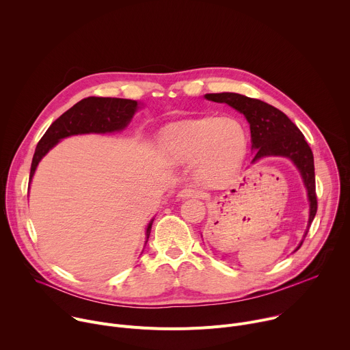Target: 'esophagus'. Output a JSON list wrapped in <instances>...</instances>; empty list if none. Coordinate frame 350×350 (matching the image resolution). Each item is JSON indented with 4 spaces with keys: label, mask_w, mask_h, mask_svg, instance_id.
I'll return each instance as SVG.
<instances>
[{
    "label": "esophagus",
    "mask_w": 350,
    "mask_h": 350,
    "mask_svg": "<svg viewBox=\"0 0 350 350\" xmlns=\"http://www.w3.org/2000/svg\"><path fill=\"white\" fill-rule=\"evenodd\" d=\"M178 196L180 198H201L202 192H201V189H198L196 187L188 185V187H184L178 191Z\"/></svg>",
    "instance_id": "1"
}]
</instances>
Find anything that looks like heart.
Segmentation results:
<instances>
[{
	"instance_id": "heart-1",
	"label": "heart",
	"mask_w": 350,
	"mask_h": 350,
	"mask_svg": "<svg viewBox=\"0 0 350 350\" xmlns=\"http://www.w3.org/2000/svg\"><path fill=\"white\" fill-rule=\"evenodd\" d=\"M163 157L173 165L198 162L204 178L234 174L247 152V131L235 118H202L167 126L159 137Z\"/></svg>"
}]
</instances>
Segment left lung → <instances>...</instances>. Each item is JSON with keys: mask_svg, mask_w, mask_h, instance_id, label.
I'll return each mask as SVG.
<instances>
[{"mask_svg": "<svg viewBox=\"0 0 350 350\" xmlns=\"http://www.w3.org/2000/svg\"><path fill=\"white\" fill-rule=\"evenodd\" d=\"M205 98L213 103L227 104L246 118L249 127H251L252 148L256 151L252 163L266 157H285L289 158L297 170L301 172L310 202L309 224L305 232L306 237L317 212V195L313 152L305 139V135L285 113L260 101V99L249 98L235 92L206 94ZM304 239L296 247V251L302 246Z\"/></svg>", "mask_w": 350, "mask_h": 350, "instance_id": "obj_1", "label": "left lung"}]
</instances>
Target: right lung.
I'll return each mask as SVG.
<instances>
[{
	"label": "right lung",
	"instance_id": "right-lung-1",
	"mask_svg": "<svg viewBox=\"0 0 350 350\" xmlns=\"http://www.w3.org/2000/svg\"><path fill=\"white\" fill-rule=\"evenodd\" d=\"M138 108L137 101L123 98L88 96L81 99L69 111L61 115L37 144L31 161L30 181L41 158L62 138L87 133H112L123 130ZM154 219L146 227V241L151 234Z\"/></svg>",
	"mask_w": 350,
	"mask_h": 350
}]
</instances>
